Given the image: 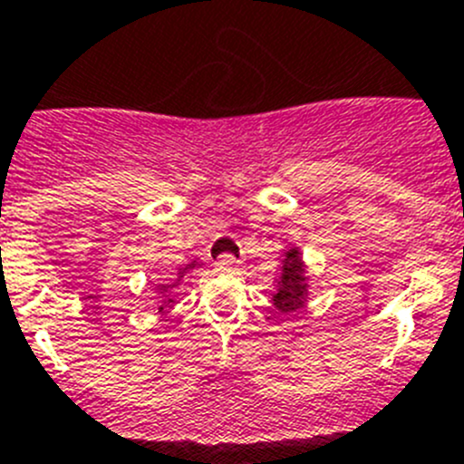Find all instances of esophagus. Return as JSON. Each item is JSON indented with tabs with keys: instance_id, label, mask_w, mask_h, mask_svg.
I'll use <instances>...</instances> for the list:
<instances>
[{
	"instance_id": "obj_1",
	"label": "esophagus",
	"mask_w": 464,
	"mask_h": 464,
	"mask_svg": "<svg viewBox=\"0 0 464 464\" xmlns=\"http://www.w3.org/2000/svg\"><path fill=\"white\" fill-rule=\"evenodd\" d=\"M218 265L225 269H235L237 265H239V260H237L235 256H229V253H223V256L218 257Z\"/></svg>"
}]
</instances>
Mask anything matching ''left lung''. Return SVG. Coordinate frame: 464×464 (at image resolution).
<instances>
[{
    "label": "left lung",
    "mask_w": 464,
    "mask_h": 464,
    "mask_svg": "<svg viewBox=\"0 0 464 464\" xmlns=\"http://www.w3.org/2000/svg\"><path fill=\"white\" fill-rule=\"evenodd\" d=\"M309 302V276L306 265L302 260L299 248H288L281 262V276L276 281V290L272 295V304L278 314L288 315L304 309Z\"/></svg>",
    "instance_id": "obj_1"
}]
</instances>
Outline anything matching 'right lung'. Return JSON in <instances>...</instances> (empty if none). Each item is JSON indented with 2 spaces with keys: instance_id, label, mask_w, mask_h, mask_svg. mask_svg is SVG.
I'll return each mask as SVG.
<instances>
[{
  "instance_id": "right-lung-1",
  "label": "right lung",
  "mask_w": 464,
  "mask_h": 464,
  "mask_svg": "<svg viewBox=\"0 0 464 464\" xmlns=\"http://www.w3.org/2000/svg\"><path fill=\"white\" fill-rule=\"evenodd\" d=\"M195 267H199V262L192 260L190 265H186L183 269H179V274H176L174 281H167V283H160V285H155V290H158V297H160L158 306H155V309H158V314H167V311L174 306V288H179V283L183 281V276H186V274Z\"/></svg>"
}]
</instances>
